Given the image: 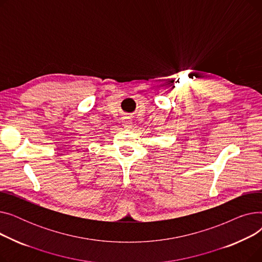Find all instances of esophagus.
I'll list each match as a JSON object with an SVG mask.
<instances>
[{
    "label": "esophagus",
    "mask_w": 262,
    "mask_h": 262,
    "mask_svg": "<svg viewBox=\"0 0 262 262\" xmlns=\"http://www.w3.org/2000/svg\"><path fill=\"white\" fill-rule=\"evenodd\" d=\"M122 123H123L124 127H126V128H129L133 125V121H132V118L129 116H123L122 117Z\"/></svg>",
    "instance_id": "1"
}]
</instances>
